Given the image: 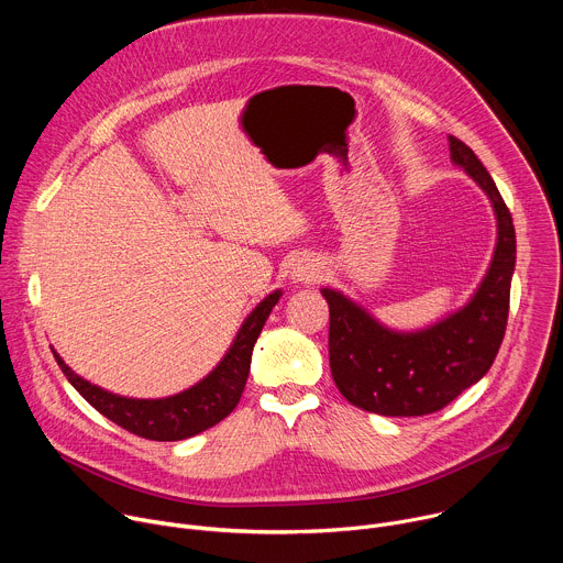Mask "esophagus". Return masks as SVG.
I'll return each mask as SVG.
<instances>
[{
    "mask_svg": "<svg viewBox=\"0 0 563 563\" xmlns=\"http://www.w3.org/2000/svg\"><path fill=\"white\" fill-rule=\"evenodd\" d=\"M318 274H320V269H318L316 265H311V263H298V265L294 267V272H291V278L298 280V283H311V280L318 278Z\"/></svg>",
    "mask_w": 563,
    "mask_h": 563,
    "instance_id": "obj_1",
    "label": "esophagus"
}]
</instances>
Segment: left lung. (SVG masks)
Segmentation results:
<instances>
[{"label": "left lung", "mask_w": 563, "mask_h": 563, "mask_svg": "<svg viewBox=\"0 0 563 563\" xmlns=\"http://www.w3.org/2000/svg\"><path fill=\"white\" fill-rule=\"evenodd\" d=\"M452 163L484 189L497 216V247L470 302L419 332H394L334 289L330 305V367L352 406L383 417H423L443 410L486 376L501 347L517 258L512 216L474 151L450 135Z\"/></svg>", "instance_id": "8db88e82"}]
</instances>
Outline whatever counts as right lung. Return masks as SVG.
<instances>
[{"instance_id":"obj_1","label":"right lung","mask_w":563,"mask_h":563,"mask_svg":"<svg viewBox=\"0 0 563 563\" xmlns=\"http://www.w3.org/2000/svg\"><path fill=\"white\" fill-rule=\"evenodd\" d=\"M283 296L280 289L269 294L258 307L245 318L243 328L238 330L229 352L218 363V367L205 376L194 387L167 396V398H126L111 394L98 385H91L82 376H77L57 352H53L57 365L62 367L68 383L82 394L89 404L104 415L115 426L124 428L131 434H137L148 441H183L194 434L205 432L207 428L220 423L233 412L240 396H243L252 352L261 336L267 316Z\"/></svg>"}]
</instances>
